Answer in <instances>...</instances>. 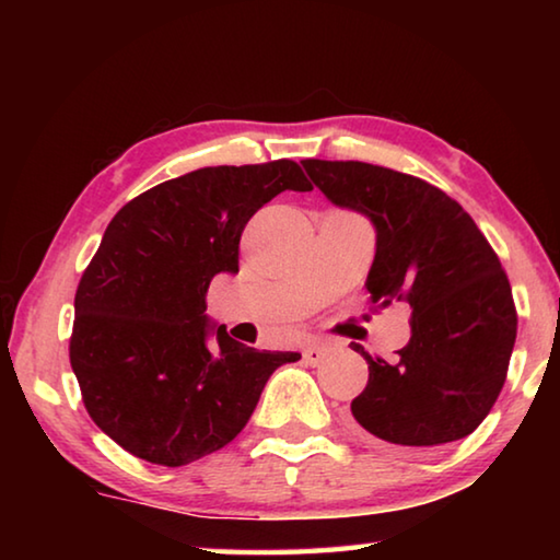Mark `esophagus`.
Wrapping results in <instances>:
<instances>
[{
  "instance_id": "esophagus-1",
  "label": "esophagus",
  "mask_w": 560,
  "mask_h": 560,
  "mask_svg": "<svg viewBox=\"0 0 560 560\" xmlns=\"http://www.w3.org/2000/svg\"><path fill=\"white\" fill-rule=\"evenodd\" d=\"M328 355V348L326 346H318V343H311L303 348V360H306L308 365H320Z\"/></svg>"
}]
</instances>
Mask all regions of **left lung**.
<instances>
[{
	"label": "left lung",
	"mask_w": 560,
	"mask_h": 560,
	"mask_svg": "<svg viewBox=\"0 0 560 560\" xmlns=\"http://www.w3.org/2000/svg\"><path fill=\"white\" fill-rule=\"evenodd\" d=\"M330 202L375 224L365 289L375 308L410 306V343L395 363L368 360L350 412L360 428L402 447H438L479 428L504 387L516 306L497 252L440 187L358 160H303Z\"/></svg>",
	"instance_id": "8db88e82"
}]
</instances>
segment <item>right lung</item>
<instances>
[{"label": "right lung", "instance_id": "right-lung-1", "mask_svg": "<svg viewBox=\"0 0 560 560\" xmlns=\"http://www.w3.org/2000/svg\"><path fill=\"white\" fill-rule=\"evenodd\" d=\"M283 189H314L293 160L202 167L110 220L75 289L69 358L91 420L132 457L183 467L222 450L301 358L244 346L205 314L210 281L240 271L246 222Z\"/></svg>", "mask_w": 560, "mask_h": 560}]
</instances>
